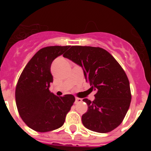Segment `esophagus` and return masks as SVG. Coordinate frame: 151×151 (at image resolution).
Returning a JSON list of instances; mask_svg holds the SVG:
<instances>
[{"label":"esophagus","mask_w":151,"mask_h":151,"mask_svg":"<svg viewBox=\"0 0 151 151\" xmlns=\"http://www.w3.org/2000/svg\"><path fill=\"white\" fill-rule=\"evenodd\" d=\"M82 101V98H79V97H76V101H75V104H77L78 103H81Z\"/></svg>","instance_id":"1"}]
</instances>
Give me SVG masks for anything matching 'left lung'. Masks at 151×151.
I'll use <instances>...</instances> for the list:
<instances>
[{"label": "left lung", "mask_w": 151, "mask_h": 151, "mask_svg": "<svg viewBox=\"0 0 151 151\" xmlns=\"http://www.w3.org/2000/svg\"><path fill=\"white\" fill-rule=\"evenodd\" d=\"M64 57L82 66L86 82L96 91L93 101L85 98L88 111L82 116L85 128L110 132L125 118L132 94L125 71L108 51L98 47L72 46Z\"/></svg>", "instance_id": "1"}]
</instances>
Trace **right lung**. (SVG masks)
Wrapping results in <instances>:
<instances>
[{
    "mask_svg": "<svg viewBox=\"0 0 151 151\" xmlns=\"http://www.w3.org/2000/svg\"><path fill=\"white\" fill-rule=\"evenodd\" d=\"M70 46H49L38 50L29 61L16 87V104L19 116L30 129L47 132L63 125L75 102L73 94L57 97L50 91L53 82L52 62L65 55Z\"/></svg>",
    "mask_w": 151,
    "mask_h": 151,
    "instance_id": "right-lung-1",
    "label": "right lung"
}]
</instances>
